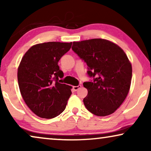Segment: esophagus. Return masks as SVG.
<instances>
[{
  "label": "esophagus",
  "mask_w": 151,
  "mask_h": 151,
  "mask_svg": "<svg viewBox=\"0 0 151 151\" xmlns=\"http://www.w3.org/2000/svg\"><path fill=\"white\" fill-rule=\"evenodd\" d=\"M81 85H78V86H73V91H78L79 88H81Z\"/></svg>",
  "instance_id": "esophagus-1"
}]
</instances>
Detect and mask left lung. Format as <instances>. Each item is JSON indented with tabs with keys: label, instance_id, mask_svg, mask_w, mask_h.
Segmentation results:
<instances>
[{
	"label": "left lung",
	"instance_id": "1",
	"mask_svg": "<svg viewBox=\"0 0 151 151\" xmlns=\"http://www.w3.org/2000/svg\"><path fill=\"white\" fill-rule=\"evenodd\" d=\"M72 50L85 62L93 78L83 85L88 90L84 106L97 116L115 112L127 98L132 78V66L122 49L101 38L73 42Z\"/></svg>",
	"mask_w": 151,
	"mask_h": 151
}]
</instances>
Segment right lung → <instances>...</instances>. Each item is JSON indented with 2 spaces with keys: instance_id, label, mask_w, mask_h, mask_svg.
Instances as JSON below:
<instances>
[{
  "instance_id": "obj_1",
  "label": "right lung",
  "mask_w": 151,
  "mask_h": 151,
  "mask_svg": "<svg viewBox=\"0 0 151 151\" xmlns=\"http://www.w3.org/2000/svg\"><path fill=\"white\" fill-rule=\"evenodd\" d=\"M72 42H48L34 45L22 57L18 69L20 93L38 117L51 119L65 111L71 86L60 83L64 76L58 63Z\"/></svg>"
}]
</instances>
